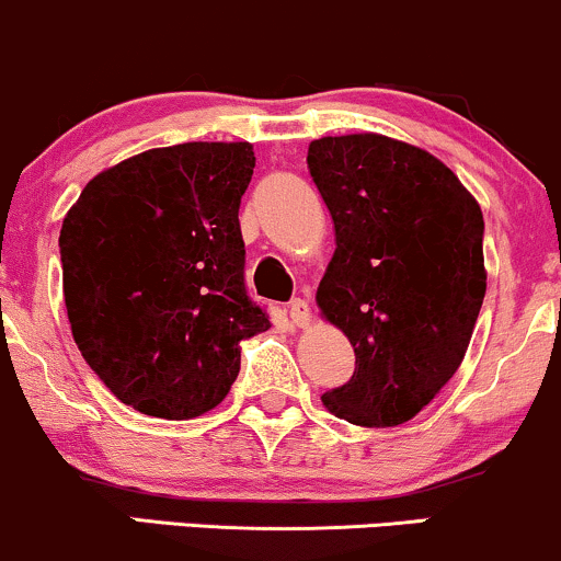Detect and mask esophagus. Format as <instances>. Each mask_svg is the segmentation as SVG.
<instances>
[{"label":"esophagus","instance_id":"obj_1","mask_svg":"<svg viewBox=\"0 0 561 561\" xmlns=\"http://www.w3.org/2000/svg\"><path fill=\"white\" fill-rule=\"evenodd\" d=\"M288 318L296 328H307L309 320H312V312H309V305L305 299H294L291 305H288Z\"/></svg>","mask_w":561,"mask_h":561}]
</instances>
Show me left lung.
I'll use <instances>...</instances> for the list:
<instances>
[{"label":"left lung","instance_id":"left-lung-1","mask_svg":"<svg viewBox=\"0 0 561 561\" xmlns=\"http://www.w3.org/2000/svg\"><path fill=\"white\" fill-rule=\"evenodd\" d=\"M307 168L335 230L318 307L357 357L322 404L352 425H401L470 346L485 296L483 213L431 151L380 134L318 138Z\"/></svg>","mask_w":561,"mask_h":561}]
</instances>
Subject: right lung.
<instances>
[{
	"label": "right lung",
	"mask_w": 561,
	"mask_h": 561,
	"mask_svg": "<svg viewBox=\"0 0 561 561\" xmlns=\"http://www.w3.org/2000/svg\"><path fill=\"white\" fill-rule=\"evenodd\" d=\"M249 141L149 149L104 170L59 230L65 307L83 359L149 417L215 410L241 370V341L267 331L243 286L241 196Z\"/></svg>",
	"instance_id": "obj_1"
}]
</instances>
